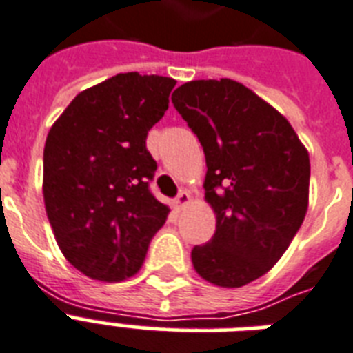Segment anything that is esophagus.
Wrapping results in <instances>:
<instances>
[{
	"instance_id": "esophagus-1",
	"label": "esophagus",
	"mask_w": 353,
	"mask_h": 353,
	"mask_svg": "<svg viewBox=\"0 0 353 353\" xmlns=\"http://www.w3.org/2000/svg\"><path fill=\"white\" fill-rule=\"evenodd\" d=\"M188 201H190V194H188L187 190H181V192L177 194L176 207H177V209H183L185 205H188Z\"/></svg>"
}]
</instances>
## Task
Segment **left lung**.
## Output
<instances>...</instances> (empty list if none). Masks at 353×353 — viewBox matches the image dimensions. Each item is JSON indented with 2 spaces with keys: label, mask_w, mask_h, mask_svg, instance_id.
<instances>
[{
  "label": "left lung",
  "mask_w": 353,
  "mask_h": 353,
  "mask_svg": "<svg viewBox=\"0 0 353 353\" xmlns=\"http://www.w3.org/2000/svg\"><path fill=\"white\" fill-rule=\"evenodd\" d=\"M172 104L203 146L205 199L216 212L214 236L194 247L192 265L210 284L241 288L268 273L301 229L307 150L284 115L231 79L187 82Z\"/></svg>",
  "instance_id": "left-lung-1"
}]
</instances>
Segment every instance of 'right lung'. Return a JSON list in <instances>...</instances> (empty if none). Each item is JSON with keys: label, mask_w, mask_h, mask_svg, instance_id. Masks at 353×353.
Returning <instances> with one entry per match:
<instances>
[{"label": "right lung", "mask_w": 353, "mask_h": 353, "mask_svg": "<svg viewBox=\"0 0 353 353\" xmlns=\"http://www.w3.org/2000/svg\"><path fill=\"white\" fill-rule=\"evenodd\" d=\"M176 80L121 73L74 97L47 135L43 201L57 243L80 273L121 282L137 273L168 207L150 192L157 163L146 135Z\"/></svg>", "instance_id": "right-lung-1"}]
</instances>
